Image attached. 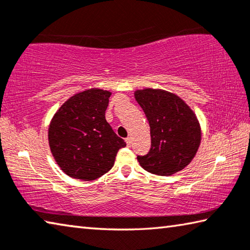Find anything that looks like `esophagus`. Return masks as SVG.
<instances>
[{
	"instance_id": "1",
	"label": "esophagus",
	"mask_w": 250,
	"mask_h": 250,
	"mask_svg": "<svg viewBox=\"0 0 250 250\" xmlns=\"http://www.w3.org/2000/svg\"><path fill=\"white\" fill-rule=\"evenodd\" d=\"M125 143L128 146H131V143H132V139H131V137L125 138Z\"/></svg>"
}]
</instances>
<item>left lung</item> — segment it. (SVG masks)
<instances>
[{
  "mask_svg": "<svg viewBox=\"0 0 250 250\" xmlns=\"http://www.w3.org/2000/svg\"><path fill=\"white\" fill-rule=\"evenodd\" d=\"M135 100L150 125L151 147L146 155H138L146 171L158 175H172L188 166L201 143L197 118L188 104L171 92L138 90Z\"/></svg>",
  "mask_w": 250,
  "mask_h": 250,
  "instance_id": "1",
  "label": "left lung"
}]
</instances>
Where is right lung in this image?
<instances>
[{
  "instance_id": "obj_1",
  "label": "right lung",
  "mask_w": 250,
  "mask_h": 250,
  "mask_svg": "<svg viewBox=\"0 0 250 250\" xmlns=\"http://www.w3.org/2000/svg\"><path fill=\"white\" fill-rule=\"evenodd\" d=\"M111 92L89 89L71 97L55 113L48 142L55 161L67 175L92 181L113 167L125 146L105 120Z\"/></svg>"
}]
</instances>
